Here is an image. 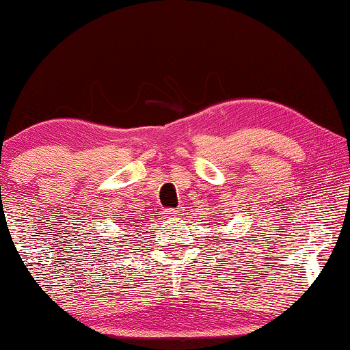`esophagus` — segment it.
<instances>
[{
	"label": "esophagus",
	"instance_id": "1",
	"mask_svg": "<svg viewBox=\"0 0 350 350\" xmlns=\"http://www.w3.org/2000/svg\"><path fill=\"white\" fill-rule=\"evenodd\" d=\"M181 212H183V210H181V208H167V210H165V217H167V218L178 217V215H181Z\"/></svg>",
	"mask_w": 350,
	"mask_h": 350
}]
</instances>
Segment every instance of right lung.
<instances>
[{"label":"right lung","instance_id":"obj_1","mask_svg":"<svg viewBox=\"0 0 350 350\" xmlns=\"http://www.w3.org/2000/svg\"><path fill=\"white\" fill-rule=\"evenodd\" d=\"M122 219H126V218H122Z\"/></svg>","mask_w":350,"mask_h":350}]
</instances>
